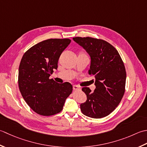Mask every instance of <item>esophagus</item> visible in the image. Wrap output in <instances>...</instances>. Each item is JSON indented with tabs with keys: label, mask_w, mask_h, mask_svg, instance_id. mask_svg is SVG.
<instances>
[{
	"label": "esophagus",
	"mask_w": 147,
	"mask_h": 147,
	"mask_svg": "<svg viewBox=\"0 0 147 147\" xmlns=\"http://www.w3.org/2000/svg\"><path fill=\"white\" fill-rule=\"evenodd\" d=\"M73 89H74V91H77V90H79L80 88H79V87H78L77 86L74 85L73 86Z\"/></svg>",
	"instance_id": "1"
}]
</instances>
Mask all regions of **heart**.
Returning <instances> with one entry per match:
<instances>
[{
	"label": "heart",
	"mask_w": 147,
	"mask_h": 147,
	"mask_svg": "<svg viewBox=\"0 0 147 147\" xmlns=\"http://www.w3.org/2000/svg\"><path fill=\"white\" fill-rule=\"evenodd\" d=\"M79 55H84V56H87V55H86V54L85 53H84V52H80V54H79Z\"/></svg>",
	"instance_id": "1"
}]
</instances>
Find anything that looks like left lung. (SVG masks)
Returning <instances> with one entry per match:
<instances>
[{
    "label": "left lung",
    "instance_id": "1",
    "mask_svg": "<svg viewBox=\"0 0 147 147\" xmlns=\"http://www.w3.org/2000/svg\"><path fill=\"white\" fill-rule=\"evenodd\" d=\"M73 39L90 55L89 74L95 77L94 92L89 88L82 89L87 101L80 105V110L89 117H105L116 109L124 94L126 71L124 62L117 50L105 40L89 37Z\"/></svg>",
    "mask_w": 147,
    "mask_h": 147
}]
</instances>
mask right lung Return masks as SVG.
Wrapping results in <instances>:
<instances>
[{
	"label": "right lung",
	"mask_w": 147,
	"mask_h": 147,
	"mask_svg": "<svg viewBox=\"0 0 147 147\" xmlns=\"http://www.w3.org/2000/svg\"><path fill=\"white\" fill-rule=\"evenodd\" d=\"M69 38H50L34 45L24 54L18 72V86L28 105L38 114L51 116L60 112L73 87L58 84L49 77L58 68Z\"/></svg>",
	"instance_id": "right-lung-1"
}]
</instances>
